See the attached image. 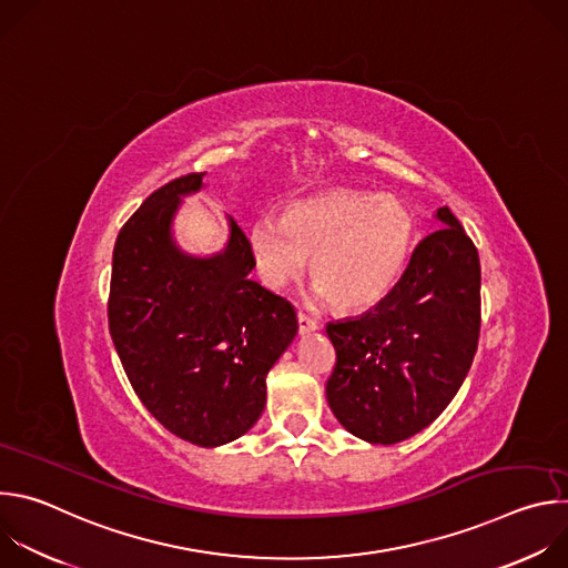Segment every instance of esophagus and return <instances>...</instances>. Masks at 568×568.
Wrapping results in <instances>:
<instances>
[{"mask_svg":"<svg viewBox=\"0 0 568 568\" xmlns=\"http://www.w3.org/2000/svg\"><path fill=\"white\" fill-rule=\"evenodd\" d=\"M296 318H298V333L301 335H310V333L318 331V323L312 316H307L305 312H298Z\"/></svg>","mask_w":568,"mask_h":568,"instance_id":"esophagus-1","label":"esophagus"}]
</instances>
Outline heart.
Returning a JSON list of instances; mask_svg holds the SVG:
<instances>
[{
    "mask_svg": "<svg viewBox=\"0 0 568 568\" xmlns=\"http://www.w3.org/2000/svg\"><path fill=\"white\" fill-rule=\"evenodd\" d=\"M416 240V217L395 195L335 189L294 200L281 220L261 217L250 250L261 281L281 290L310 274L339 310H366L397 283Z\"/></svg>",
    "mask_w": 568,
    "mask_h": 568,
    "instance_id": "b5f03b06",
    "label": "heart"
}]
</instances>
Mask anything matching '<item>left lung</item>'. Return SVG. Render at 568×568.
<instances>
[{"label":"left lung","mask_w":568,"mask_h":568,"mask_svg":"<svg viewBox=\"0 0 568 568\" xmlns=\"http://www.w3.org/2000/svg\"><path fill=\"white\" fill-rule=\"evenodd\" d=\"M393 290L368 312L333 321L326 397L346 432L395 445L429 427L458 393L480 331V263L447 206Z\"/></svg>","instance_id":"left-lung-1"}]
</instances>
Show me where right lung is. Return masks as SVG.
<instances>
[{
  "label": "right lung",
  "mask_w": 568,
  "mask_h": 568,
  "mask_svg": "<svg viewBox=\"0 0 568 568\" xmlns=\"http://www.w3.org/2000/svg\"><path fill=\"white\" fill-rule=\"evenodd\" d=\"M202 178L161 186L123 224L108 318L143 407L182 440L220 447L258 423L265 377L298 321L290 301L250 278V240L231 217L222 252L193 256L178 245L173 220Z\"/></svg>",
  "instance_id": "obj_1"
}]
</instances>
